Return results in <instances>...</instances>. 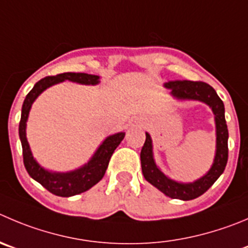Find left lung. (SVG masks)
I'll return each mask as SVG.
<instances>
[{
  "mask_svg": "<svg viewBox=\"0 0 248 248\" xmlns=\"http://www.w3.org/2000/svg\"><path fill=\"white\" fill-rule=\"evenodd\" d=\"M171 90V95L180 100H197L207 103L216 115L217 128V152L214 163L208 173L201 179L191 184H180L167 178L155 166L153 161L152 140L146 133V141L141 150V168L142 174L148 183L170 199H179L184 201L193 200L203 195L217 179L223 174L228 163V126L224 115V103L217 95L211 85L203 81H190V80H175L164 84Z\"/></svg>",
  "mask_w": 248,
  "mask_h": 248,
  "instance_id": "left-lung-1",
  "label": "left lung"
}]
</instances>
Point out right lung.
Wrapping results in <instances>:
<instances>
[{"label":"right lung","instance_id":"obj_1","mask_svg":"<svg viewBox=\"0 0 248 248\" xmlns=\"http://www.w3.org/2000/svg\"><path fill=\"white\" fill-rule=\"evenodd\" d=\"M98 79H100L98 75H91L86 73H63L55 77H46L35 84L23 103L22 117H20L19 123V138L23 147V162H24L25 169L34 180L41 184L46 190L56 196H74V195L85 192L96 185L105 175L110 157L124 139L125 133H118L115 135L108 136L96 151L91 161L81 168L69 171V173H51L48 170H45L42 167L37 164V162L32 157L29 143L27 141L25 128H27L29 110L37 96L52 85L58 84L64 80H70V81L85 85H96L98 84Z\"/></svg>","mask_w":248,"mask_h":248}]
</instances>
